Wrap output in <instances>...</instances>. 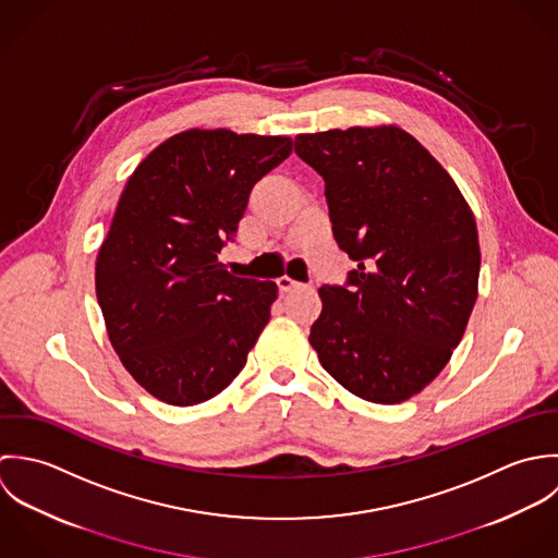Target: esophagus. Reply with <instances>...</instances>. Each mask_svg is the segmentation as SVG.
<instances>
[{
    "label": "esophagus",
    "mask_w": 558,
    "mask_h": 558,
    "mask_svg": "<svg viewBox=\"0 0 558 558\" xmlns=\"http://www.w3.org/2000/svg\"><path fill=\"white\" fill-rule=\"evenodd\" d=\"M276 282H278V289H280V293H289V291H293V289L302 287L300 282H295V280H293V278H289V276H282V278H278Z\"/></svg>",
    "instance_id": "34e87169"
}]
</instances>
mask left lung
<instances>
[{
  "instance_id": "left-lung-1",
  "label": "left lung",
  "mask_w": 558,
  "mask_h": 558,
  "mask_svg": "<svg viewBox=\"0 0 558 558\" xmlns=\"http://www.w3.org/2000/svg\"><path fill=\"white\" fill-rule=\"evenodd\" d=\"M326 181L344 287L324 284L311 344L355 397L395 405L432 384L465 332L478 295L474 216L450 174L408 131L330 129L295 137Z\"/></svg>"
}]
</instances>
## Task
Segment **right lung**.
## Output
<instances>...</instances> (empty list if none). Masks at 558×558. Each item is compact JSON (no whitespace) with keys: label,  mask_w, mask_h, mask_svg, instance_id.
<instances>
[{"label":"right lung","mask_w":558,"mask_h":558,"mask_svg":"<svg viewBox=\"0 0 558 558\" xmlns=\"http://www.w3.org/2000/svg\"><path fill=\"white\" fill-rule=\"evenodd\" d=\"M291 150L287 135L187 129L129 177L95 282L113 351L155 399L209 401L245 366L278 287L228 274L218 254Z\"/></svg>","instance_id":"add662e5"}]
</instances>
